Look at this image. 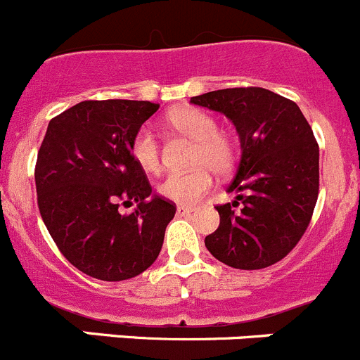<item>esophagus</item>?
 Here are the masks:
<instances>
[{
  "instance_id": "esophagus-1",
  "label": "esophagus",
  "mask_w": 360,
  "mask_h": 360,
  "mask_svg": "<svg viewBox=\"0 0 360 360\" xmlns=\"http://www.w3.org/2000/svg\"><path fill=\"white\" fill-rule=\"evenodd\" d=\"M191 212H193V208H189V207H182V205H180V207H176V215H180V217H182V215H189Z\"/></svg>"
}]
</instances>
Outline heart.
Masks as SVG:
<instances>
[{"label":"heart","mask_w":360,"mask_h":360,"mask_svg":"<svg viewBox=\"0 0 360 360\" xmlns=\"http://www.w3.org/2000/svg\"><path fill=\"white\" fill-rule=\"evenodd\" d=\"M167 125L178 134L194 141L193 164L196 167L184 173H169L159 184L160 196L178 205H194L212 187V174L233 169L237 160L235 141L226 132L217 131V122L207 111L198 108L173 109L167 115ZM131 152L139 167L155 173L160 167V146L155 132L141 127L132 139Z\"/></svg>","instance_id":"b5f03b06"}]
</instances>
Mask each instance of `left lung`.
Wrapping results in <instances>:
<instances>
[{
  "mask_svg": "<svg viewBox=\"0 0 360 360\" xmlns=\"http://www.w3.org/2000/svg\"><path fill=\"white\" fill-rule=\"evenodd\" d=\"M233 122L240 162L228 193L243 201L219 205L221 222L205 245L233 269L258 270L281 262L302 238L320 187V150L293 101L265 88H226L191 98Z\"/></svg>",
  "mask_w": 360,
  "mask_h": 360,
  "instance_id": "obj_1",
  "label": "left lung"
}]
</instances>
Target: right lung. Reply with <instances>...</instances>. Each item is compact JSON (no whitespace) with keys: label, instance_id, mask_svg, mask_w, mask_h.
Masks as SVG:
<instances>
[{"label":"right lung","instance_id":"right-lung-1","mask_svg":"<svg viewBox=\"0 0 360 360\" xmlns=\"http://www.w3.org/2000/svg\"><path fill=\"white\" fill-rule=\"evenodd\" d=\"M157 109L146 101H84L47 125L35 166L40 215L61 255L95 279L145 272L176 212L173 201L152 196L131 152ZM132 202L139 207L131 214L117 210Z\"/></svg>","mask_w":360,"mask_h":360}]
</instances>
